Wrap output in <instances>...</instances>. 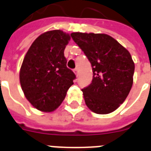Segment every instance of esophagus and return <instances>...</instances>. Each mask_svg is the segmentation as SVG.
<instances>
[{"mask_svg":"<svg viewBox=\"0 0 151 151\" xmlns=\"http://www.w3.org/2000/svg\"><path fill=\"white\" fill-rule=\"evenodd\" d=\"M74 74H75L76 76L78 75V70H77V68H75V69H74Z\"/></svg>","mask_w":151,"mask_h":151,"instance_id":"obj_1","label":"esophagus"}]
</instances>
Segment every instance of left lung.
Here are the masks:
<instances>
[{
    "label": "left lung",
    "instance_id": "left-lung-1",
    "mask_svg": "<svg viewBox=\"0 0 151 151\" xmlns=\"http://www.w3.org/2000/svg\"><path fill=\"white\" fill-rule=\"evenodd\" d=\"M70 36L93 68L92 83L82 90L86 106L101 115L114 112L133 84L134 63L130 52L107 34L77 32Z\"/></svg>",
    "mask_w": 151,
    "mask_h": 151
}]
</instances>
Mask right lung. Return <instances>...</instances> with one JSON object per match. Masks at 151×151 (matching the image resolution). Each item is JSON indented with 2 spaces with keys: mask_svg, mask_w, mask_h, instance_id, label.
I'll use <instances>...</instances> for the list:
<instances>
[{
  "mask_svg": "<svg viewBox=\"0 0 151 151\" xmlns=\"http://www.w3.org/2000/svg\"><path fill=\"white\" fill-rule=\"evenodd\" d=\"M70 40L62 30L38 36L27 51L19 70L23 93L34 108L52 112L59 107L74 84L75 74L67 68L64 51Z\"/></svg>",
  "mask_w": 151,
  "mask_h": 151,
  "instance_id": "obj_1",
  "label": "right lung"
}]
</instances>
